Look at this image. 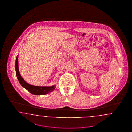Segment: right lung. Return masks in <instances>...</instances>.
<instances>
[{
  "mask_svg": "<svg viewBox=\"0 0 132 132\" xmlns=\"http://www.w3.org/2000/svg\"><path fill=\"white\" fill-rule=\"evenodd\" d=\"M18 56L17 55L16 62H15V70L16 74L18 78V80L20 83L21 85L24 87L26 90H28L31 93L37 95H42L48 94L50 92L53 91L56 88V85H53L51 86H34L26 82L24 79L21 76L18 68Z\"/></svg>",
  "mask_w": 132,
  "mask_h": 132,
  "instance_id": "obj_1",
  "label": "right lung"
}]
</instances>
